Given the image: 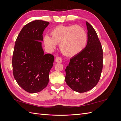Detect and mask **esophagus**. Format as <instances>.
I'll return each mask as SVG.
<instances>
[{"instance_id": "esophagus-1", "label": "esophagus", "mask_w": 121, "mask_h": 121, "mask_svg": "<svg viewBox=\"0 0 121 121\" xmlns=\"http://www.w3.org/2000/svg\"><path fill=\"white\" fill-rule=\"evenodd\" d=\"M56 61L57 63H62L63 60H62V58L60 57H57L56 58Z\"/></svg>"}]
</instances>
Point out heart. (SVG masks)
<instances>
[{"label":"heart","mask_w":121,"mask_h":121,"mask_svg":"<svg viewBox=\"0 0 121 121\" xmlns=\"http://www.w3.org/2000/svg\"><path fill=\"white\" fill-rule=\"evenodd\" d=\"M87 42L86 32L78 25H60L50 32V37L45 36L44 44L49 49L55 48L60 43L61 52L68 56H75L85 49Z\"/></svg>","instance_id":"heart-1"}]
</instances>
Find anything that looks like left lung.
<instances>
[{"instance_id": "obj_1", "label": "left lung", "mask_w": 121, "mask_h": 121, "mask_svg": "<svg viewBox=\"0 0 121 121\" xmlns=\"http://www.w3.org/2000/svg\"><path fill=\"white\" fill-rule=\"evenodd\" d=\"M86 26L88 40L85 48L71 58L65 69V82L79 93L87 92L97 85L103 65V51L96 32L87 22Z\"/></svg>"}]
</instances>
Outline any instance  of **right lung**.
<instances>
[{"label": "right lung", "instance_id": "obj_1", "mask_svg": "<svg viewBox=\"0 0 121 121\" xmlns=\"http://www.w3.org/2000/svg\"><path fill=\"white\" fill-rule=\"evenodd\" d=\"M49 23L35 20L26 25L16 41L13 56L14 78L26 91L37 93L47 86L54 56L45 54L43 33Z\"/></svg>", "mask_w": 121, "mask_h": 121}]
</instances>
